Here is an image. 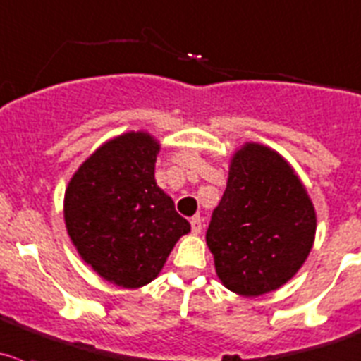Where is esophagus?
Segmentation results:
<instances>
[{"label":"esophagus","mask_w":361,"mask_h":361,"mask_svg":"<svg viewBox=\"0 0 361 361\" xmlns=\"http://www.w3.org/2000/svg\"><path fill=\"white\" fill-rule=\"evenodd\" d=\"M190 226H192V233L194 234H199L202 231V219L201 216H194V219L190 220Z\"/></svg>","instance_id":"obj_1"}]
</instances>
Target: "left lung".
Masks as SVG:
<instances>
[{"instance_id": "left-lung-1", "label": "left lung", "mask_w": 361, "mask_h": 361, "mask_svg": "<svg viewBox=\"0 0 361 361\" xmlns=\"http://www.w3.org/2000/svg\"><path fill=\"white\" fill-rule=\"evenodd\" d=\"M316 226V209L291 164L268 146L245 142L231 159L206 243L222 284L254 298L295 277Z\"/></svg>"}]
</instances>
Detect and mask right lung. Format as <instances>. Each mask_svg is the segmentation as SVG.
<instances>
[{
	"instance_id": "1",
	"label": "right lung",
	"mask_w": 361,
	"mask_h": 361,
	"mask_svg": "<svg viewBox=\"0 0 361 361\" xmlns=\"http://www.w3.org/2000/svg\"><path fill=\"white\" fill-rule=\"evenodd\" d=\"M160 145L127 132L87 157L65 190L66 233L86 264L125 289L149 284L190 231L155 181Z\"/></svg>"
}]
</instances>
